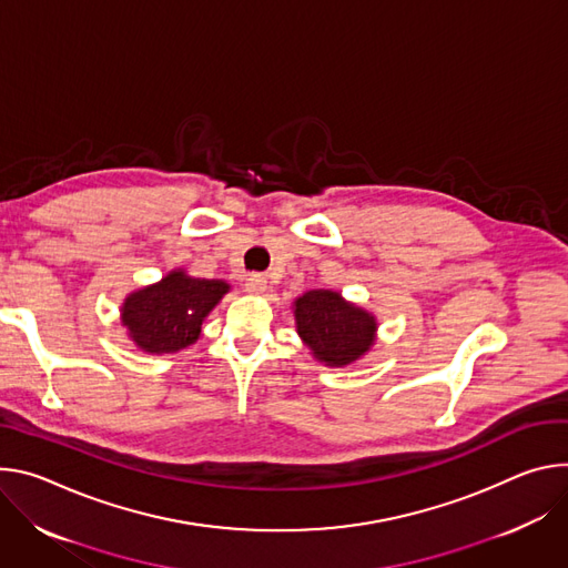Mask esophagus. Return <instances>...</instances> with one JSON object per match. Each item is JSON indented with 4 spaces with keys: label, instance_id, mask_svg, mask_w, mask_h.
<instances>
[{
    "label": "esophagus",
    "instance_id": "obj_1",
    "mask_svg": "<svg viewBox=\"0 0 568 568\" xmlns=\"http://www.w3.org/2000/svg\"><path fill=\"white\" fill-rule=\"evenodd\" d=\"M245 291H247V293H255V295L266 293V291H268V280H266L262 273H252V275H247V280H245Z\"/></svg>",
    "mask_w": 568,
    "mask_h": 568
}]
</instances>
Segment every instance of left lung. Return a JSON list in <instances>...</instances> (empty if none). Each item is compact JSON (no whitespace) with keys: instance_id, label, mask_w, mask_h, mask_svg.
I'll return each mask as SVG.
<instances>
[{"instance_id":"1","label":"left lung","mask_w":568,"mask_h":568,"mask_svg":"<svg viewBox=\"0 0 568 568\" xmlns=\"http://www.w3.org/2000/svg\"><path fill=\"white\" fill-rule=\"evenodd\" d=\"M293 313L304 345L329 367H345L374 345L376 318L336 291H306L293 302Z\"/></svg>"}]
</instances>
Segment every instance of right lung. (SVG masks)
I'll use <instances>...</instances> for the list:
<instances>
[{
  "instance_id": "right-lung-1",
  "label": "right lung",
  "mask_w": 568,
  "mask_h": 568,
  "mask_svg": "<svg viewBox=\"0 0 568 568\" xmlns=\"http://www.w3.org/2000/svg\"><path fill=\"white\" fill-rule=\"evenodd\" d=\"M230 291L223 280L189 277L171 271L158 284L123 300L121 325L129 338L149 354H171L199 341L203 321Z\"/></svg>"
}]
</instances>
